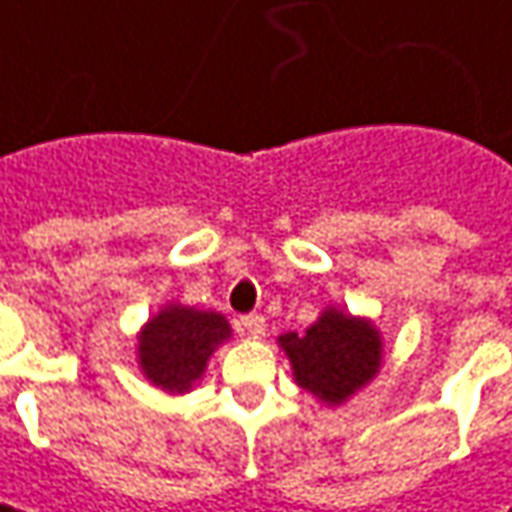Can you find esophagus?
Returning <instances> with one entry per match:
<instances>
[{
	"instance_id": "esophagus-1",
	"label": "esophagus",
	"mask_w": 512,
	"mask_h": 512,
	"mask_svg": "<svg viewBox=\"0 0 512 512\" xmlns=\"http://www.w3.org/2000/svg\"><path fill=\"white\" fill-rule=\"evenodd\" d=\"M237 330H240L243 336H263V330H266V318L257 316V313L240 316L237 318Z\"/></svg>"
}]
</instances>
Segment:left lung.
I'll use <instances>...</instances> for the list:
<instances>
[{
	"instance_id": "obj_1",
	"label": "left lung",
	"mask_w": 512,
	"mask_h": 512,
	"mask_svg": "<svg viewBox=\"0 0 512 512\" xmlns=\"http://www.w3.org/2000/svg\"><path fill=\"white\" fill-rule=\"evenodd\" d=\"M292 362L295 382L318 400L339 406L368 385L382 362V342L371 321L324 310L304 333L278 339Z\"/></svg>"
}]
</instances>
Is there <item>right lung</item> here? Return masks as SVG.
<instances>
[{
	"mask_svg": "<svg viewBox=\"0 0 512 512\" xmlns=\"http://www.w3.org/2000/svg\"><path fill=\"white\" fill-rule=\"evenodd\" d=\"M231 333L220 313H202L194 307H165L147 321L138 336V362L144 376L170 394H185L202 376L208 356Z\"/></svg>",
	"mask_w": 512,
	"mask_h": 512,
	"instance_id": "right-lung-1",
	"label": "right lung"
}]
</instances>
